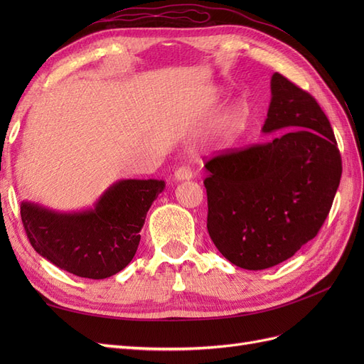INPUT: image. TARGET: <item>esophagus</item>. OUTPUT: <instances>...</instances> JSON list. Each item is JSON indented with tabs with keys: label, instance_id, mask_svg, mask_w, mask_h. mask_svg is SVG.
<instances>
[{
	"label": "esophagus",
	"instance_id": "1",
	"mask_svg": "<svg viewBox=\"0 0 364 364\" xmlns=\"http://www.w3.org/2000/svg\"><path fill=\"white\" fill-rule=\"evenodd\" d=\"M193 178V171L186 167H181L174 171V181L182 182V181H190Z\"/></svg>",
	"mask_w": 364,
	"mask_h": 364
}]
</instances>
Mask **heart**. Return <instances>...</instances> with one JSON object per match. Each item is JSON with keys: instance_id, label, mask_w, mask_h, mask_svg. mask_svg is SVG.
Masks as SVG:
<instances>
[{"instance_id": "obj_1", "label": "heart", "mask_w": 364, "mask_h": 364, "mask_svg": "<svg viewBox=\"0 0 364 364\" xmlns=\"http://www.w3.org/2000/svg\"><path fill=\"white\" fill-rule=\"evenodd\" d=\"M246 106L241 102H235L229 105L226 111L223 112L222 118H220V127L223 132H234L246 121Z\"/></svg>"}]
</instances>
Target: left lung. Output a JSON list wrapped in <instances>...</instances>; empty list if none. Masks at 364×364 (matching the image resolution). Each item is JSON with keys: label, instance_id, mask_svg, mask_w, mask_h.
Instances as JSON below:
<instances>
[{"label": "left lung", "instance_id": "obj_1", "mask_svg": "<svg viewBox=\"0 0 364 364\" xmlns=\"http://www.w3.org/2000/svg\"><path fill=\"white\" fill-rule=\"evenodd\" d=\"M270 92L261 132L281 135L205 164L209 237L246 270L277 266L313 240L341 176L334 132L314 98L278 73Z\"/></svg>", "mask_w": 364, "mask_h": 364}]
</instances>
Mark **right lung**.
<instances>
[{"label":"right lung","mask_w":364,"mask_h":364,"mask_svg":"<svg viewBox=\"0 0 364 364\" xmlns=\"http://www.w3.org/2000/svg\"><path fill=\"white\" fill-rule=\"evenodd\" d=\"M164 188L158 179H123L82 211H54L23 200L21 218L42 258L75 277L105 279L135 257L146 215Z\"/></svg>","instance_id":"add662e5"}]
</instances>
